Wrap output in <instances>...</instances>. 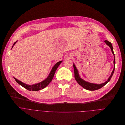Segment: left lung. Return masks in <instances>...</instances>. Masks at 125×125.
<instances>
[{
    "instance_id": "left-lung-1",
    "label": "left lung",
    "mask_w": 125,
    "mask_h": 125,
    "mask_svg": "<svg viewBox=\"0 0 125 125\" xmlns=\"http://www.w3.org/2000/svg\"><path fill=\"white\" fill-rule=\"evenodd\" d=\"M104 42L106 43V44L107 45H108L110 48H111L112 52L114 56V69L113 70L112 72V74L109 77V78H108L107 80L106 81H105L104 83H102V84H94V83H91L90 82H87L86 81L83 80V79H82L80 77L79 73V71L77 68V67H76L75 64L74 63V72H75V78L76 80V81L78 82V83L83 88H84V89L88 90H90V91H93V90H98L100 88H101V87H102L103 86H104V85H105L111 80L113 74L114 72L115 71V54L114 53V51H113V47L112 46V43L109 42L107 40H105Z\"/></svg>"
}]
</instances>
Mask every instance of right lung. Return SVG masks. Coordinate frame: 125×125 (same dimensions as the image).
<instances>
[{"instance_id":"obj_1","label":"right lung","mask_w":125,"mask_h":125,"mask_svg":"<svg viewBox=\"0 0 125 125\" xmlns=\"http://www.w3.org/2000/svg\"><path fill=\"white\" fill-rule=\"evenodd\" d=\"M17 42V41L14 42L13 45L12 47H13V46L15 45V44L16 43V42ZM62 61H60L57 62L54 66L53 67V68H52V69L51 70L49 75L48 76V77L45 79L44 80L38 83H37V84H35L33 85H28L26 84L23 82H22L21 81L17 79L16 78H14V80L16 81V82L21 86L22 87H23L27 89V90H29V91H38L41 89H43L45 88L46 86H47L48 85V84L50 83V82L51 81V80H52L54 76V74H55V72L56 70V69H57V68L58 67V66L60 65V64L62 63Z\"/></svg>"}]
</instances>
